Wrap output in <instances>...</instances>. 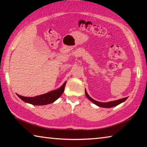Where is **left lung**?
<instances>
[{"label": "left lung", "mask_w": 147, "mask_h": 147, "mask_svg": "<svg viewBox=\"0 0 147 147\" xmlns=\"http://www.w3.org/2000/svg\"><path fill=\"white\" fill-rule=\"evenodd\" d=\"M85 93H86V95L87 96V98L89 99L91 102H93L94 104H95L96 105H97L100 107H102V108H112V107H114L115 106L119 105V104H121L122 102H123L124 101H125L126 100L127 97L119 99V100H114V101H111V102H98L93 100V98H91L90 96H89V94L87 93V91L85 90Z\"/></svg>", "instance_id": "obj_1"}]
</instances>
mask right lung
Listing matches in <instances>:
<instances>
[{
  "mask_svg": "<svg viewBox=\"0 0 147 147\" xmlns=\"http://www.w3.org/2000/svg\"><path fill=\"white\" fill-rule=\"evenodd\" d=\"M66 82H65L63 84V86L60 87L59 89L53 91L49 92V93L46 94H41V95L34 96V97H26V96L19 95V94H18V96L21 100L26 102L33 104V105L41 106L51 104L56 100L63 94Z\"/></svg>",
  "mask_w": 147,
  "mask_h": 147,
  "instance_id": "add662e5",
  "label": "right lung"
}]
</instances>
